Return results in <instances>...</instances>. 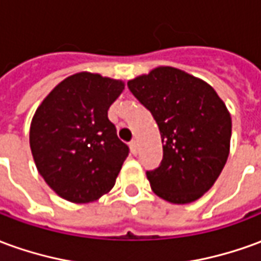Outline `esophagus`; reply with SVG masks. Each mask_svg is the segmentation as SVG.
I'll return each instance as SVG.
<instances>
[{
    "label": "esophagus",
    "instance_id": "1",
    "mask_svg": "<svg viewBox=\"0 0 261 261\" xmlns=\"http://www.w3.org/2000/svg\"><path fill=\"white\" fill-rule=\"evenodd\" d=\"M130 151L133 155H137V152H138V144H137L136 140H133L130 142Z\"/></svg>",
    "mask_w": 261,
    "mask_h": 261
}]
</instances>
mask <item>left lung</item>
I'll return each instance as SVG.
<instances>
[{
    "instance_id": "left-lung-1",
    "label": "left lung",
    "mask_w": 261,
    "mask_h": 261,
    "mask_svg": "<svg viewBox=\"0 0 261 261\" xmlns=\"http://www.w3.org/2000/svg\"><path fill=\"white\" fill-rule=\"evenodd\" d=\"M161 131L164 156L147 170L153 193L187 204L208 192L229 155L232 121L225 103L204 81L172 67H159L128 81Z\"/></svg>"
}]
</instances>
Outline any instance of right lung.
I'll list each match as a JSON object with an SVG mask.
<instances>
[{"instance_id": "right-lung-1", "label": "right lung", "mask_w": 261, "mask_h": 261, "mask_svg": "<svg viewBox=\"0 0 261 261\" xmlns=\"http://www.w3.org/2000/svg\"><path fill=\"white\" fill-rule=\"evenodd\" d=\"M121 81L99 74L71 75L50 92L31 124V149L39 173L60 197L91 202L110 192L128 156L109 120Z\"/></svg>"}]
</instances>
